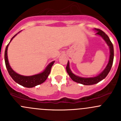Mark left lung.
Returning <instances> with one entry per match:
<instances>
[{
  "label": "left lung",
  "mask_w": 121,
  "mask_h": 121,
  "mask_svg": "<svg viewBox=\"0 0 121 121\" xmlns=\"http://www.w3.org/2000/svg\"><path fill=\"white\" fill-rule=\"evenodd\" d=\"M95 30H97V33H96V35H99V36H100L101 37H102V39L105 41V42L107 43L108 46H109V50H110V56H109V61H108V64H107L106 68L104 69V71L101 73V74H99L98 75H97V76L94 77L84 78L77 76V75H75V74H74L72 73L70 68H69V62L68 61L66 67L67 72V73L68 74V75H69V76L71 78L73 81H75V82L83 84V85H93V84L98 83L99 81H101V80L104 79L107 76V75L108 74L109 72L110 71L112 67V65L113 64V56H114V54H113V47L112 43V42L111 41L109 37H108L103 31H102V30H100V29H95Z\"/></svg>",
  "instance_id": "left-lung-1"
}]
</instances>
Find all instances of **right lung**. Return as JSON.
I'll use <instances>...</instances> for the list:
<instances>
[{
    "label": "right lung",
    "mask_w": 121,
    "mask_h": 121,
    "mask_svg": "<svg viewBox=\"0 0 121 121\" xmlns=\"http://www.w3.org/2000/svg\"><path fill=\"white\" fill-rule=\"evenodd\" d=\"M16 35H14L11 39L10 41L13 40V39L15 37ZM9 43L7 45L5 49V52H4V61H5L6 67L8 71V73L9 75H10L11 77L13 78V80L15 81L16 82L18 83L20 85H22L24 87L27 88H32L36 85H39V84H42L43 82H44L46 79L48 77V75L50 74L52 69V66L54 63V61H52V63H50L46 69H44L43 72L40 73V74H36V75H31V76H24V75H20L16 73L15 71L12 69L11 67L10 66L9 63L8 58V48Z\"/></svg>",
    "instance_id": "obj_1"
}]
</instances>
